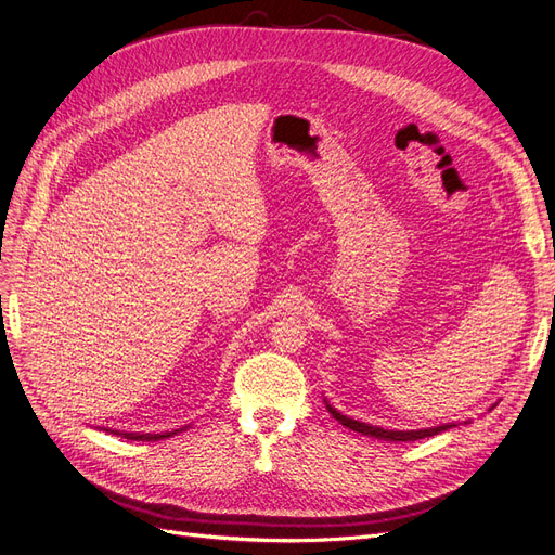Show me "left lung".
I'll use <instances>...</instances> for the list:
<instances>
[{"instance_id": "left-lung-1", "label": "left lung", "mask_w": 555, "mask_h": 555, "mask_svg": "<svg viewBox=\"0 0 555 555\" xmlns=\"http://www.w3.org/2000/svg\"><path fill=\"white\" fill-rule=\"evenodd\" d=\"M324 404H326V409H330V414L340 425L350 427V429H354V433H361L365 437H375V439H384V441H418V439H425V437H435V435L443 433V429H448V427H455V423H446V425L425 427V429H384V427H377V425H371V423H361V421L343 416L338 409H334L326 400H324Z\"/></svg>"}]
</instances>
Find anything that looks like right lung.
I'll return each mask as SVG.
<instances>
[{
  "label": "right lung",
  "mask_w": 555,
  "mask_h": 555,
  "mask_svg": "<svg viewBox=\"0 0 555 555\" xmlns=\"http://www.w3.org/2000/svg\"><path fill=\"white\" fill-rule=\"evenodd\" d=\"M184 427L180 429H173V433H162V435H143V433H120V429H107V433H114V435H120L122 439H130V441H157V439H167V437H173L178 433H182Z\"/></svg>",
  "instance_id": "obj_1"
}]
</instances>
